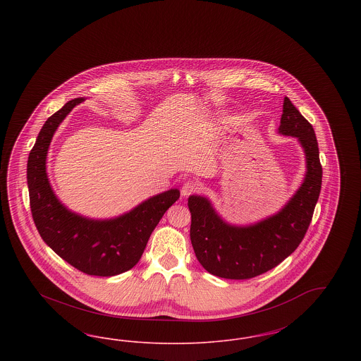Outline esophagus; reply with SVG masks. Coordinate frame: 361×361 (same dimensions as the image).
I'll return each mask as SVG.
<instances>
[{"instance_id":"34e87169","label":"esophagus","mask_w":361,"mask_h":361,"mask_svg":"<svg viewBox=\"0 0 361 361\" xmlns=\"http://www.w3.org/2000/svg\"><path fill=\"white\" fill-rule=\"evenodd\" d=\"M200 190V184L197 181H193V180H188L187 183H184L183 188H181V193L184 196H189V195H193L196 192Z\"/></svg>"}]
</instances>
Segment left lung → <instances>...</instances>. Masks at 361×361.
<instances>
[{
    "label": "left lung",
    "mask_w": 361,
    "mask_h": 361,
    "mask_svg": "<svg viewBox=\"0 0 361 361\" xmlns=\"http://www.w3.org/2000/svg\"><path fill=\"white\" fill-rule=\"evenodd\" d=\"M279 133L298 137L307 172L300 188L277 214L249 226H233L203 196H189L190 242L202 267L211 275L245 280L262 275L288 257L305 238L322 185L319 149L312 126L284 97Z\"/></svg>",
    "instance_id": "left-lung-1"
}]
</instances>
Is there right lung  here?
<instances>
[{
  "label": "right lung",
  "instance_id": "right-lung-1",
  "mask_svg": "<svg viewBox=\"0 0 361 361\" xmlns=\"http://www.w3.org/2000/svg\"><path fill=\"white\" fill-rule=\"evenodd\" d=\"M85 99L65 104L43 124L27 164V183L35 226L43 240L70 265L86 275H121L135 267L155 226L180 197L169 189L114 219L94 221L71 212L52 190L46 159L52 137L70 111Z\"/></svg>",
  "mask_w": 361,
  "mask_h": 361
}]
</instances>
